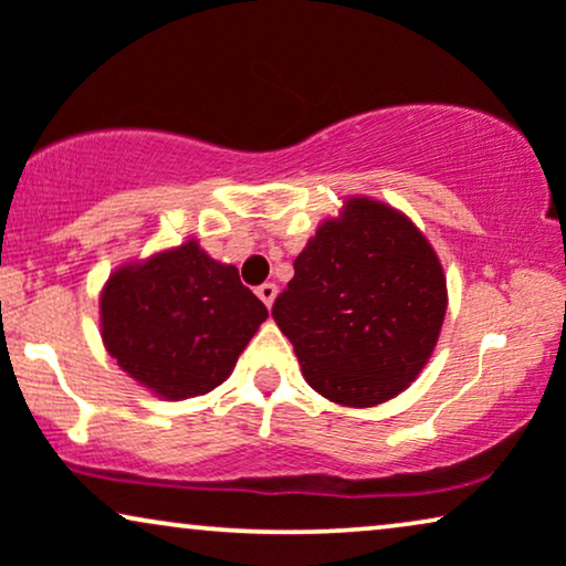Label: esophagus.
<instances>
[{
	"label": "esophagus",
	"instance_id": "obj_1",
	"mask_svg": "<svg viewBox=\"0 0 566 566\" xmlns=\"http://www.w3.org/2000/svg\"><path fill=\"white\" fill-rule=\"evenodd\" d=\"M255 295L261 297V303H263V305L271 307V305H274V300H276V284H271V282L261 284V287L255 290Z\"/></svg>",
	"mask_w": 566,
	"mask_h": 566
}]
</instances>
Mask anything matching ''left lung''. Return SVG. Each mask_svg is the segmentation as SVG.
<instances>
[{
  "instance_id": "obj_1",
  "label": "left lung",
  "mask_w": 566,
  "mask_h": 566,
  "mask_svg": "<svg viewBox=\"0 0 566 566\" xmlns=\"http://www.w3.org/2000/svg\"><path fill=\"white\" fill-rule=\"evenodd\" d=\"M448 311L434 248L398 209L352 196L295 259L271 315L307 386L367 409L409 388L432 357Z\"/></svg>"
}]
</instances>
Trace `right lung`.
Instances as JSON below:
<instances>
[{"mask_svg":"<svg viewBox=\"0 0 566 566\" xmlns=\"http://www.w3.org/2000/svg\"><path fill=\"white\" fill-rule=\"evenodd\" d=\"M266 305L238 269L196 240L113 271L101 292V336L118 367L168 401L205 396L230 378Z\"/></svg>","mask_w":566,"mask_h":566,"instance_id":"obj_1","label":"right lung"}]
</instances>
